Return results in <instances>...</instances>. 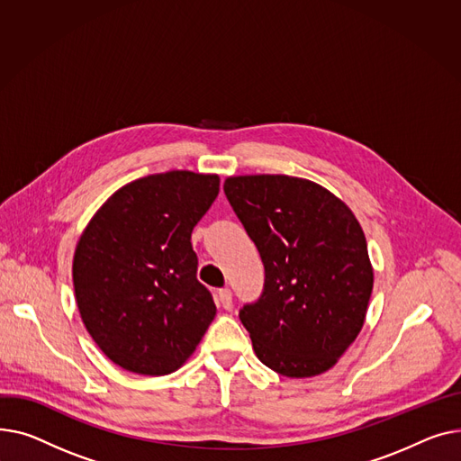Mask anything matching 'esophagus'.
<instances>
[{"mask_svg": "<svg viewBox=\"0 0 461 461\" xmlns=\"http://www.w3.org/2000/svg\"><path fill=\"white\" fill-rule=\"evenodd\" d=\"M218 300L221 303L223 309H229L232 305V292L229 288H221L218 290Z\"/></svg>", "mask_w": 461, "mask_h": 461, "instance_id": "esophagus-1", "label": "esophagus"}]
</instances>
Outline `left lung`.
I'll return each instance as SVG.
<instances>
[{"label": "left lung", "mask_w": 461, "mask_h": 461, "mask_svg": "<svg viewBox=\"0 0 461 461\" xmlns=\"http://www.w3.org/2000/svg\"><path fill=\"white\" fill-rule=\"evenodd\" d=\"M223 189L266 269L262 297L240 312L257 357L286 377L328 372L361 333L374 286L356 213L288 175L229 176Z\"/></svg>", "instance_id": "obj_1"}]
</instances>
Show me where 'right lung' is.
Segmentation results:
<instances>
[{
    "label": "right lung",
    "mask_w": 461,
    "mask_h": 461,
    "mask_svg": "<svg viewBox=\"0 0 461 461\" xmlns=\"http://www.w3.org/2000/svg\"><path fill=\"white\" fill-rule=\"evenodd\" d=\"M218 194V175H149L107 197L81 232L72 260L76 303L117 366L166 375L194 356L215 305L197 281L192 230Z\"/></svg>",
    "instance_id": "1"
}]
</instances>
